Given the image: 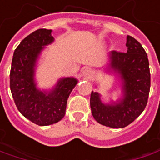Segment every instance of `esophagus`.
Wrapping results in <instances>:
<instances>
[{
	"mask_svg": "<svg viewBox=\"0 0 160 160\" xmlns=\"http://www.w3.org/2000/svg\"><path fill=\"white\" fill-rule=\"evenodd\" d=\"M81 75H82V77H83L84 79L88 80V79H90L91 76H92V72H91L90 69H85V70L82 72Z\"/></svg>",
	"mask_w": 160,
	"mask_h": 160,
	"instance_id": "esophagus-1",
	"label": "esophagus"
}]
</instances>
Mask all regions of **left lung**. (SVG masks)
Segmentation results:
<instances>
[{
    "mask_svg": "<svg viewBox=\"0 0 160 160\" xmlns=\"http://www.w3.org/2000/svg\"><path fill=\"white\" fill-rule=\"evenodd\" d=\"M127 52L112 51L108 54V62L104 72L112 73L120 80L122 96L116 101L110 98L104 102L98 92H91L90 108L95 120L111 128H123L129 125L146 108L150 73L148 55L142 45L127 36ZM97 88V85H95Z\"/></svg>",
    "mask_w": 160,
    "mask_h": 160,
    "instance_id": "8db88e82",
    "label": "left lung"
}]
</instances>
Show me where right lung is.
Here are the masks:
<instances>
[{"instance_id": "add662e5", "label": "right lung", "mask_w": 160, "mask_h": 160, "mask_svg": "<svg viewBox=\"0 0 160 160\" xmlns=\"http://www.w3.org/2000/svg\"><path fill=\"white\" fill-rule=\"evenodd\" d=\"M54 42L51 29H38L28 35L13 53L10 87L18 111L32 122L46 126L65 115L68 98L78 83L74 77H63L50 89H40L36 70L45 46Z\"/></svg>"}]
</instances>
